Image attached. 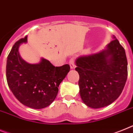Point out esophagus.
<instances>
[{
  "label": "esophagus",
  "mask_w": 133,
  "mask_h": 133,
  "mask_svg": "<svg viewBox=\"0 0 133 133\" xmlns=\"http://www.w3.org/2000/svg\"><path fill=\"white\" fill-rule=\"evenodd\" d=\"M69 65H70V67L71 69H73L75 67V59L72 58H71L70 61H69Z\"/></svg>",
  "instance_id": "34e87169"
}]
</instances>
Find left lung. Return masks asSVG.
Wrapping results in <instances>:
<instances>
[{"instance_id":"1","label":"left lung","mask_w":133,"mask_h":133,"mask_svg":"<svg viewBox=\"0 0 133 133\" xmlns=\"http://www.w3.org/2000/svg\"><path fill=\"white\" fill-rule=\"evenodd\" d=\"M113 38L103 50L81 56L75 61L81 98L92 108L105 107L114 102L127 81L125 50L115 36Z\"/></svg>"}]
</instances>
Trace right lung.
<instances>
[{"label": "right lung", "instance_id": "right-lung-1", "mask_svg": "<svg viewBox=\"0 0 133 133\" xmlns=\"http://www.w3.org/2000/svg\"><path fill=\"white\" fill-rule=\"evenodd\" d=\"M27 42L25 36L12 46L6 61V81L21 104L31 108H44L55 99L59 85L70 71V66H54L44 58L39 63L29 64L19 52L20 45Z\"/></svg>", "mask_w": 133, "mask_h": 133}]
</instances>
